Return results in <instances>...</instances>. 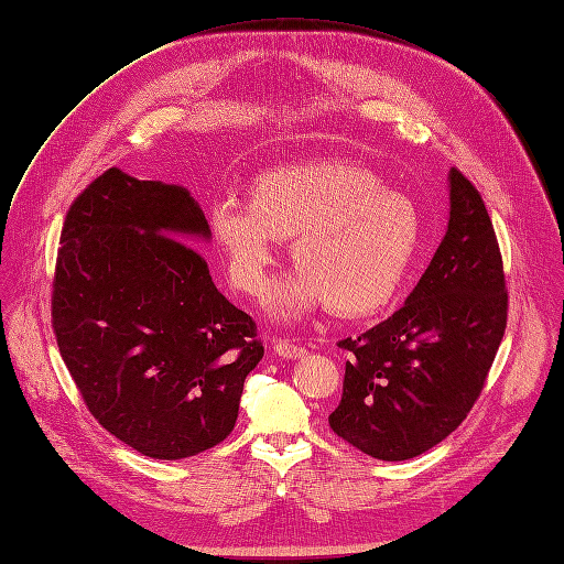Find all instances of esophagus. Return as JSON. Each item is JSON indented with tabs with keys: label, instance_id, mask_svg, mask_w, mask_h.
Masks as SVG:
<instances>
[{
	"label": "esophagus",
	"instance_id": "1",
	"mask_svg": "<svg viewBox=\"0 0 564 564\" xmlns=\"http://www.w3.org/2000/svg\"><path fill=\"white\" fill-rule=\"evenodd\" d=\"M274 351L279 354L281 359H302L304 354H306V349L302 345H294L290 340H276L274 343Z\"/></svg>",
	"mask_w": 564,
	"mask_h": 564
}]
</instances>
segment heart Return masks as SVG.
<instances>
[{
	"instance_id": "b5f03b06",
	"label": "heart",
	"mask_w": 564,
	"mask_h": 564,
	"mask_svg": "<svg viewBox=\"0 0 564 564\" xmlns=\"http://www.w3.org/2000/svg\"><path fill=\"white\" fill-rule=\"evenodd\" d=\"M207 226L230 283L264 297L281 240H292L300 264L276 292L283 317L334 306L368 315L387 306L402 285L421 242V215L400 192L349 160H313L258 173L249 203L224 196L210 205Z\"/></svg>"
}]
</instances>
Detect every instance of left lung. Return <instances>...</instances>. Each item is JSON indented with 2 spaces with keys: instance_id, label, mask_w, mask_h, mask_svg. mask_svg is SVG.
Returning <instances> with one entry per match:
<instances>
[{
  "instance_id": "1",
  "label": "left lung",
  "mask_w": 564,
  "mask_h": 564,
  "mask_svg": "<svg viewBox=\"0 0 564 564\" xmlns=\"http://www.w3.org/2000/svg\"><path fill=\"white\" fill-rule=\"evenodd\" d=\"M448 183L446 237L404 306L338 343L349 361L329 425L375 459L419 457L455 432L506 334V274L485 200L457 169Z\"/></svg>"
}]
</instances>
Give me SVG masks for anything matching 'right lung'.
<instances>
[{"mask_svg":"<svg viewBox=\"0 0 564 564\" xmlns=\"http://www.w3.org/2000/svg\"><path fill=\"white\" fill-rule=\"evenodd\" d=\"M194 237L210 240V226L185 187L109 169L70 205L56 256L52 327L64 364L94 419L153 459L221 443L264 354Z\"/></svg>","mask_w":564,"mask_h":564,"instance_id":"right-lung-1","label":"right lung"}]
</instances>
